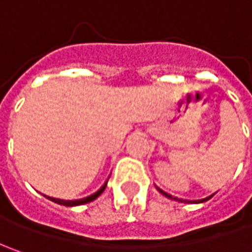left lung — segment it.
I'll list each match as a JSON object with an SVG mask.
<instances>
[{
  "label": "left lung",
  "instance_id": "left-lung-1",
  "mask_svg": "<svg viewBox=\"0 0 252 252\" xmlns=\"http://www.w3.org/2000/svg\"><path fill=\"white\" fill-rule=\"evenodd\" d=\"M213 195H215V193H213ZM213 195H210V196H208V198L200 199V200H198V202H199V203H202V202H206V200H209V199L212 198V196H213Z\"/></svg>",
  "mask_w": 252,
  "mask_h": 252
}]
</instances>
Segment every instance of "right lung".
<instances>
[{
  "label": "right lung",
  "mask_w": 252,
  "mask_h": 252,
  "mask_svg": "<svg viewBox=\"0 0 252 252\" xmlns=\"http://www.w3.org/2000/svg\"><path fill=\"white\" fill-rule=\"evenodd\" d=\"M108 184V182H106ZM106 184L102 187L99 190H96L95 193H92L90 196H87V198L83 199H77V200H63V199H56V198H50V200H53L54 203H59V205H63V206H78V205H84V203H88V202H92V200H95V199L98 198L99 195H101L102 192L105 190L106 188Z\"/></svg>",
  "instance_id": "obj_1"
}]
</instances>
